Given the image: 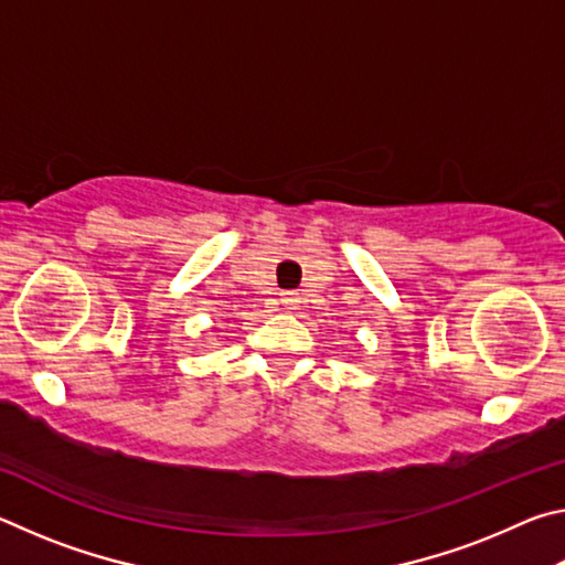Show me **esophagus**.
<instances>
[{"mask_svg":"<svg viewBox=\"0 0 565 565\" xmlns=\"http://www.w3.org/2000/svg\"><path fill=\"white\" fill-rule=\"evenodd\" d=\"M281 303L286 306V309H296V306L301 303V299H299V294H296V291H286V294H284V299H281Z\"/></svg>","mask_w":565,"mask_h":565,"instance_id":"esophagus-1","label":"esophagus"}]
</instances>
